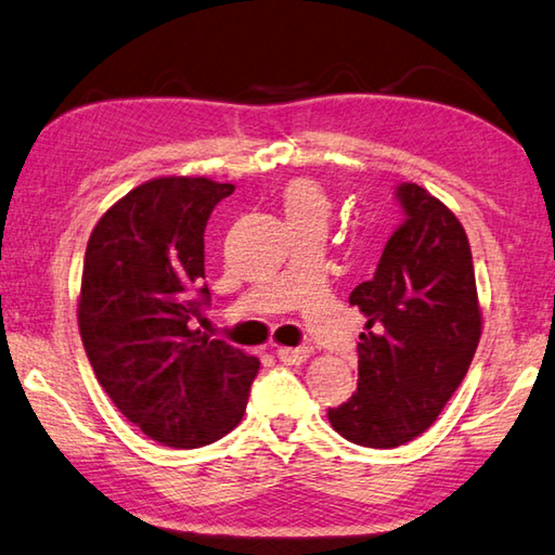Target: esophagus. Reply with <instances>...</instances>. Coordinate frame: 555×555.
Segmentation results:
<instances>
[{
    "label": "esophagus",
    "instance_id": "esophagus-1",
    "mask_svg": "<svg viewBox=\"0 0 555 555\" xmlns=\"http://www.w3.org/2000/svg\"><path fill=\"white\" fill-rule=\"evenodd\" d=\"M310 351H312L310 347H281L276 351V357H279V361H284L286 366H300L304 361H308Z\"/></svg>",
    "mask_w": 555,
    "mask_h": 555
}]
</instances>
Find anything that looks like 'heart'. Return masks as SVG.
<instances>
[{"label": "heart", "instance_id": "obj_1", "mask_svg": "<svg viewBox=\"0 0 555 555\" xmlns=\"http://www.w3.org/2000/svg\"><path fill=\"white\" fill-rule=\"evenodd\" d=\"M284 214L288 223H300V220L327 223L330 198L325 189L312 179H294L284 191Z\"/></svg>", "mask_w": 555, "mask_h": 555}]
</instances>
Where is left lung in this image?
Returning a JSON list of instances; mask_svg holds the SVG:
<instances>
[{
  "label": "left lung",
  "instance_id": "obj_1",
  "mask_svg": "<svg viewBox=\"0 0 555 555\" xmlns=\"http://www.w3.org/2000/svg\"><path fill=\"white\" fill-rule=\"evenodd\" d=\"M402 223L376 274L351 291L366 315L357 392L330 408L351 444L396 449L427 431L476 354L482 318L466 230L417 184H400Z\"/></svg>",
  "mask_w": 555,
  "mask_h": 555
}]
</instances>
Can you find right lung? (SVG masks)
Returning <instances> with one entry per match:
<instances>
[{"label":"right lung","instance_id":"add662e5","mask_svg":"<svg viewBox=\"0 0 555 555\" xmlns=\"http://www.w3.org/2000/svg\"><path fill=\"white\" fill-rule=\"evenodd\" d=\"M235 191L206 177H157L99 218L85 251L79 335L96 380L143 435L175 449L214 444L245 415L259 361L194 330L210 291L204 230Z\"/></svg>","mask_w":555,"mask_h":555}]
</instances>
